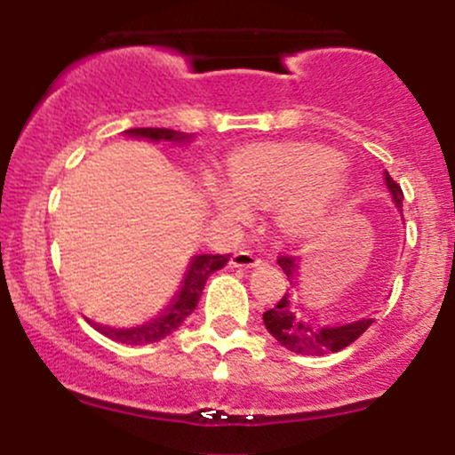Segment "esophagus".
<instances>
[{
  "label": "esophagus",
  "mask_w": 455,
  "mask_h": 455,
  "mask_svg": "<svg viewBox=\"0 0 455 455\" xmlns=\"http://www.w3.org/2000/svg\"><path fill=\"white\" fill-rule=\"evenodd\" d=\"M263 263V260L254 257V254L245 252V250H239V252H235L231 257V265L233 267H243V269H252V267H259V265Z\"/></svg>",
  "instance_id": "1"
}]
</instances>
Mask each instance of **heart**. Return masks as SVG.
<instances>
[{
  "label": "heart",
  "mask_w": 455,
  "mask_h": 455,
  "mask_svg": "<svg viewBox=\"0 0 455 455\" xmlns=\"http://www.w3.org/2000/svg\"><path fill=\"white\" fill-rule=\"evenodd\" d=\"M224 180L205 175L201 181L218 216L242 220L250 205H271L275 228L293 239L323 231L353 192L342 156L315 143L245 148L227 160Z\"/></svg>",
  "instance_id": "obj_1"
}]
</instances>
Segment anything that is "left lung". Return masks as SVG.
Returning a JSON list of instances; mask_svg holds the SVG:
<instances>
[{
  "label": "left lung",
  "mask_w": 455,
  "mask_h": 455,
  "mask_svg": "<svg viewBox=\"0 0 455 455\" xmlns=\"http://www.w3.org/2000/svg\"><path fill=\"white\" fill-rule=\"evenodd\" d=\"M385 186H387L391 203L402 216V188L391 180V175L385 171ZM278 265L289 278V293L263 315V323L271 336L278 340L282 347L299 355H323L338 353L344 347L353 344L359 336L372 325L374 318L359 316L355 321L333 323L329 318L312 316V312L299 301V275H301V260L297 257H280Z\"/></svg>",
  "instance_id": "left-lung-1"
}]
</instances>
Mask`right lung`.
<instances>
[{"mask_svg": "<svg viewBox=\"0 0 455 455\" xmlns=\"http://www.w3.org/2000/svg\"><path fill=\"white\" fill-rule=\"evenodd\" d=\"M124 134L130 139H148L149 143L175 145V148L190 145L192 140H195V134L177 132V130H169V128H132V130H126ZM228 259H231V254H195L184 271V278L180 282V289L175 291L173 297H171L169 304L162 307L154 318L140 323V325L111 327V325H102V323L92 321V318L87 316L85 321L90 323L93 329H98L102 336L111 338L115 342L132 344V347L164 340L166 336H171V333H173L175 329L196 310V304L198 299H201L203 289H205L207 278H210L213 271L222 269L224 265L228 263Z\"/></svg>", "mask_w": 455, "mask_h": 455, "instance_id": "1", "label": "right lung"}]
</instances>
